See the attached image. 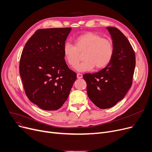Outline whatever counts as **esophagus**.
Segmentation results:
<instances>
[{
  "label": "esophagus",
  "mask_w": 152,
  "mask_h": 152,
  "mask_svg": "<svg viewBox=\"0 0 152 152\" xmlns=\"http://www.w3.org/2000/svg\"><path fill=\"white\" fill-rule=\"evenodd\" d=\"M77 78H82V77H83V75H82V74H77Z\"/></svg>",
  "instance_id": "obj_1"
}]
</instances>
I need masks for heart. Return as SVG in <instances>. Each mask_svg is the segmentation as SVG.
Listing matches in <instances>:
<instances>
[{"mask_svg":"<svg viewBox=\"0 0 152 152\" xmlns=\"http://www.w3.org/2000/svg\"><path fill=\"white\" fill-rule=\"evenodd\" d=\"M63 55L68 66L75 67L83 55V61L77 66L80 72L102 69L110 64L114 53L113 42L93 32H86L77 37L74 46L66 42L62 48Z\"/></svg>","mask_w":152,"mask_h":152,"instance_id":"b5f03b06","label":"heart"}]
</instances>
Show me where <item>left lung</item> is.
<instances>
[{"label":"left lung","mask_w":152,"mask_h":152,"mask_svg":"<svg viewBox=\"0 0 152 152\" xmlns=\"http://www.w3.org/2000/svg\"><path fill=\"white\" fill-rule=\"evenodd\" d=\"M114 48L113 58L105 68L83 75L91 102L101 109H107L123 99L131 87L135 66L134 50L119 29L107 27Z\"/></svg>","instance_id":"8db88e82"}]
</instances>
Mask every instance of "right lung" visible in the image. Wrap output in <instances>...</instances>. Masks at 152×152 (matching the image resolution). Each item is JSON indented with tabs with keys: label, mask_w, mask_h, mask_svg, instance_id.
I'll return each mask as SVG.
<instances>
[{
	"label": "right lung",
	"mask_w": 152,
	"mask_h": 152,
	"mask_svg": "<svg viewBox=\"0 0 152 152\" xmlns=\"http://www.w3.org/2000/svg\"><path fill=\"white\" fill-rule=\"evenodd\" d=\"M70 30L71 28L39 29L28 40L21 53L19 69L25 92L42 110H59L77 78L62 52Z\"/></svg>",
	"instance_id": "1"
}]
</instances>
